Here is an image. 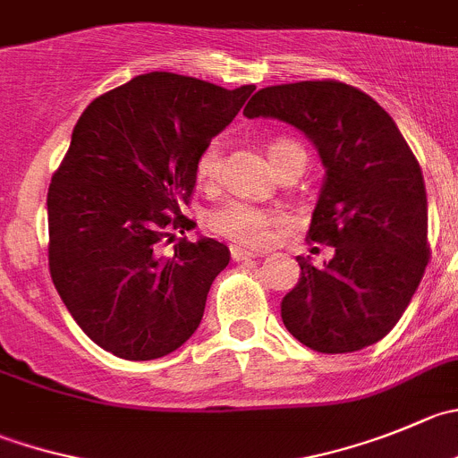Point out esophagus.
I'll return each mask as SVG.
<instances>
[{"instance_id": "obj_1", "label": "esophagus", "mask_w": 458, "mask_h": 458, "mask_svg": "<svg viewBox=\"0 0 458 458\" xmlns=\"http://www.w3.org/2000/svg\"><path fill=\"white\" fill-rule=\"evenodd\" d=\"M232 259L236 260V263H242V260L256 259V254L250 250H242V247H238V245H232Z\"/></svg>"}]
</instances>
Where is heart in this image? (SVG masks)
Listing matches in <instances>:
<instances>
[{"mask_svg": "<svg viewBox=\"0 0 458 458\" xmlns=\"http://www.w3.org/2000/svg\"><path fill=\"white\" fill-rule=\"evenodd\" d=\"M290 150H303L299 143H294L292 139H274L269 143V157H272V164H276L283 155H287ZM220 159H222V146L217 139H213L211 143H207L202 152L198 157V164H195V175L202 184H211L216 182L217 173H220ZM283 220V216L274 208L265 207H254L250 202H229L225 207L217 208L211 216L208 225H211L213 232L217 236L226 238V241L236 242V245L245 247H263L269 241V229L274 225Z\"/></svg>", "mask_w": 458, "mask_h": 458, "instance_id": "1", "label": "heart"}]
</instances>
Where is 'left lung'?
I'll use <instances>...</instances> for the list:
<instances>
[{"label": "left lung", "instance_id": "obj_1", "mask_svg": "<svg viewBox=\"0 0 458 458\" xmlns=\"http://www.w3.org/2000/svg\"><path fill=\"white\" fill-rule=\"evenodd\" d=\"M247 119L272 116L301 130L326 166L308 238L335 247L283 297L292 337L317 352L380 342L407 310L429 260L428 193L398 125L357 87L301 81L251 96Z\"/></svg>", "mask_w": 458, "mask_h": 458}]
</instances>
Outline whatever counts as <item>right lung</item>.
Here are the masks:
<instances>
[{"instance_id": "right-lung-1", "label": "right lung", "mask_w": 458, "mask_h": 458, "mask_svg": "<svg viewBox=\"0 0 458 458\" xmlns=\"http://www.w3.org/2000/svg\"><path fill=\"white\" fill-rule=\"evenodd\" d=\"M254 85L152 72L87 106L51 177L49 272L87 337L123 360L177 351L202 321L211 283L229 265L213 238L182 213L199 152L236 119Z\"/></svg>"}]
</instances>
